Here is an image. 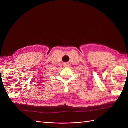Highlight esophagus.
Instances as JSON below:
<instances>
[{"label": "esophagus", "instance_id": "34e87169", "mask_svg": "<svg viewBox=\"0 0 128 128\" xmlns=\"http://www.w3.org/2000/svg\"><path fill=\"white\" fill-rule=\"evenodd\" d=\"M64 66L65 67H67L69 66V64H67V63H66V64H64Z\"/></svg>", "mask_w": 128, "mask_h": 128}]
</instances>
